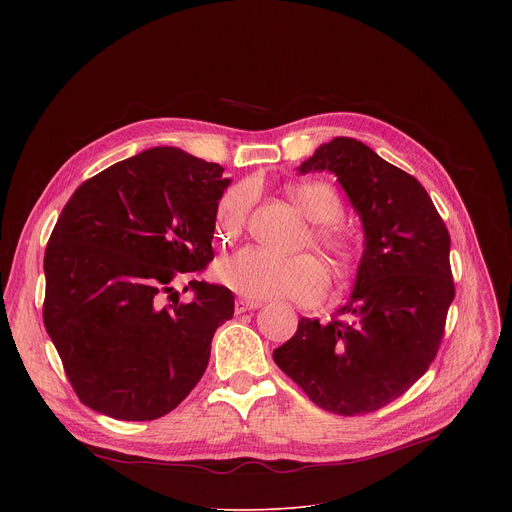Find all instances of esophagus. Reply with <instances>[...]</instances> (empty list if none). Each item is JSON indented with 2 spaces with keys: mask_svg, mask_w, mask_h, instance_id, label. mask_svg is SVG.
Here are the masks:
<instances>
[{
  "mask_svg": "<svg viewBox=\"0 0 512 512\" xmlns=\"http://www.w3.org/2000/svg\"><path fill=\"white\" fill-rule=\"evenodd\" d=\"M261 308V302H253V300H243L239 298L235 302V314H245V312H251V310H257Z\"/></svg>",
  "mask_w": 512,
  "mask_h": 512,
  "instance_id": "esophagus-1",
  "label": "esophagus"
}]
</instances>
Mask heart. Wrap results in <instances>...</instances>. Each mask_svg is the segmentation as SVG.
I'll use <instances>...</instances> for the list:
<instances>
[{
    "label": "heart",
    "mask_w": 512,
    "mask_h": 512,
    "mask_svg": "<svg viewBox=\"0 0 512 512\" xmlns=\"http://www.w3.org/2000/svg\"><path fill=\"white\" fill-rule=\"evenodd\" d=\"M287 198L310 218L314 241L336 263H344L350 255L346 235L332 223L342 214V202L336 190L320 180H304L285 188ZM255 200V186L241 182L229 188L216 204L214 229L221 239H233L241 233L249 208ZM216 279L243 298H289L300 304H316L328 289L324 267L312 255L273 257L261 249L245 247L231 257L218 261Z\"/></svg>",
    "instance_id": "1"
}]
</instances>
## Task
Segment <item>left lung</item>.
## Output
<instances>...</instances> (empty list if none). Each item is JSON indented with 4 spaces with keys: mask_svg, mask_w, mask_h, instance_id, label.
Masks as SVG:
<instances>
[{
    "mask_svg": "<svg viewBox=\"0 0 512 512\" xmlns=\"http://www.w3.org/2000/svg\"><path fill=\"white\" fill-rule=\"evenodd\" d=\"M298 172L336 176L364 251L348 302L330 322L302 318L273 360L318 407L371 413L401 397L440 348L456 294L450 233L425 188L362 141L334 137Z\"/></svg>",
    "mask_w": 512,
    "mask_h": 512,
    "instance_id": "1",
    "label": "left lung"
}]
</instances>
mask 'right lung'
<instances>
[{"label":"right lung","mask_w":512,"mask_h":512,"mask_svg":"<svg viewBox=\"0 0 512 512\" xmlns=\"http://www.w3.org/2000/svg\"><path fill=\"white\" fill-rule=\"evenodd\" d=\"M223 172L164 145L109 166L62 208L44 253L42 314L87 407L152 421L204 375L235 298L192 279L186 304L172 283L214 259V212L231 184Z\"/></svg>","instance_id":"obj_1"}]
</instances>
